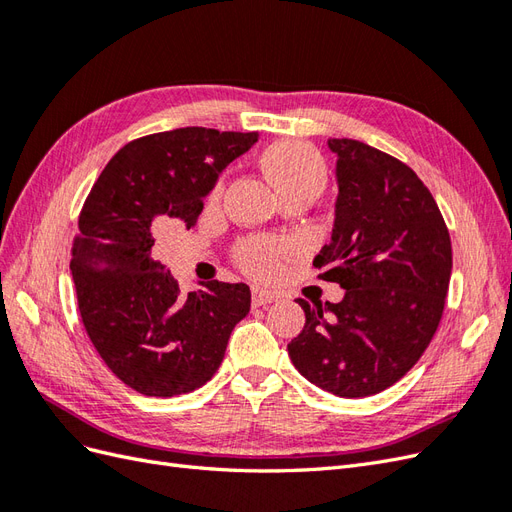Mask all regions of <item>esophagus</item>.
<instances>
[{
    "instance_id": "1",
    "label": "esophagus",
    "mask_w": 512,
    "mask_h": 512,
    "mask_svg": "<svg viewBox=\"0 0 512 512\" xmlns=\"http://www.w3.org/2000/svg\"><path fill=\"white\" fill-rule=\"evenodd\" d=\"M277 297L271 292V290H254L252 294V305L254 307H262V305H269L273 303Z\"/></svg>"
}]
</instances>
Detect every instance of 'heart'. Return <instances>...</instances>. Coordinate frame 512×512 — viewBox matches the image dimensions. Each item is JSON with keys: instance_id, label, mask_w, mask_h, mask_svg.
Instances as JSON below:
<instances>
[{"instance_id": "b5f03b06", "label": "heart", "mask_w": 512, "mask_h": 512, "mask_svg": "<svg viewBox=\"0 0 512 512\" xmlns=\"http://www.w3.org/2000/svg\"><path fill=\"white\" fill-rule=\"evenodd\" d=\"M260 166L275 190L284 198L292 194H320L327 188V162L309 143L277 141L260 153ZM226 194V175H220L207 194V207L215 209ZM292 254L286 241L265 237H243L237 241L232 258L237 267L254 280H273L282 271L284 260Z\"/></svg>"}]
</instances>
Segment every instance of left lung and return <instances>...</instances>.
<instances>
[{
    "label": "left lung",
    "mask_w": 512,
    "mask_h": 512,
    "mask_svg": "<svg viewBox=\"0 0 512 512\" xmlns=\"http://www.w3.org/2000/svg\"><path fill=\"white\" fill-rule=\"evenodd\" d=\"M337 153V209L318 277L346 290L339 303L305 312L288 344L292 365L337 397L389 389L421 359L442 320L453 247L436 198L414 170L352 138H329Z\"/></svg>",
    "instance_id": "8db88e82"
}]
</instances>
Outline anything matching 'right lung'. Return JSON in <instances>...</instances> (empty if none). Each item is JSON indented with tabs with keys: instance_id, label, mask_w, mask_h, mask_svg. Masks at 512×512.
Here are the masks:
<instances>
[{
	"instance_id": "add662e5",
	"label": "right lung",
	"mask_w": 512,
	"mask_h": 512,
	"mask_svg": "<svg viewBox=\"0 0 512 512\" xmlns=\"http://www.w3.org/2000/svg\"><path fill=\"white\" fill-rule=\"evenodd\" d=\"M256 141L258 132L196 126L134 138L85 198L70 260L81 320L106 367L141 395L200 389L250 312L245 284L181 292L153 245L168 222L194 226L220 170Z\"/></svg>"
}]
</instances>
